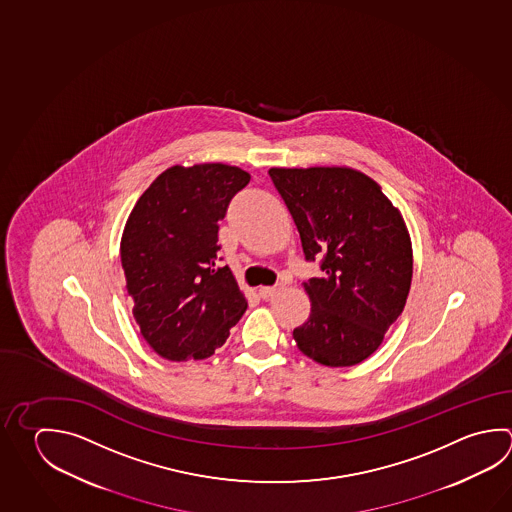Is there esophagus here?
<instances>
[{
    "instance_id": "1",
    "label": "esophagus",
    "mask_w": 512,
    "mask_h": 512,
    "mask_svg": "<svg viewBox=\"0 0 512 512\" xmlns=\"http://www.w3.org/2000/svg\"><path fill=\"white\" fill-rule=\"evenodd\" d=\"M281 290H283V283H276L274 287H261L260 296L263 299H272L274 296H278Z\"/></svg>"
}]
</instances>
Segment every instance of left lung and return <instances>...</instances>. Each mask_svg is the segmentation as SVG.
<instances>
[{
    "instance_id": "left-lung-1",
    "label": "left lung",
    "mask_w": 512,
    "mask_h": 512,
    "mask_svg": "<svg viewBox=\"0 0 512 512\" xmlns=\"http://www.w3.org/2000/svg\"><path fill=\"white\" fill-rule=\"evenodd\" d=\"M308 261L310 316L294 328L303 354L325 366L363 363L381 346L408 299L413 251L408 227L381 186L352 168H270Z\"/></svg>"
}]
</instances>
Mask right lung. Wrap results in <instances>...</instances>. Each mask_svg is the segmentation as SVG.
Wrapping results in <instances>:
<instances>
[{
	"instance_id": "1",
	"label": "right lung",
	"mask_w": 512,
	"mask_h": 512,
	"mask_svg": "<svg viewBox=\"0 0 512 512\" xmlns=\"http://www.w3.org/2000/svg\"><path fill=\"white\" fill-rule=\"evenodd\" d=\"M249 180L220 162L173 166L130 213L121 240L126 289L140 334L164 359L211 357L247 310L233 272L216 261L218 223Z\"/></svg>"
}]
</instances>
